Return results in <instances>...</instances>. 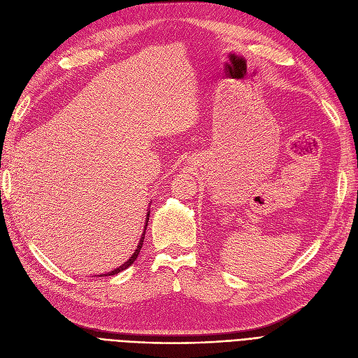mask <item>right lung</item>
Segmentation results:
<instances>
[{
    "instance_id": "right-lung-1",
    "label": "right lung",
    "mask_w": 358,
    "mask_h": 358,
    "mask_svg": "<svg viewBox=\"0 0 358 358\" xmlns=\"http://www.w3.org/2000/svg\"><path fill=\"white\" fill-rule=\"evenodd\" d=\"M148 222H149V213H148V217H146V225H145V232H146V227H148ZM145 232L142 234V238H141V243H138V245H137V248H136V252L133 253V256L124 263V265H121L120 268H117V269H114L113 272H108L105 276H108V275H115V273H118V272H121V271H124V269H127L129 266H131L133 265V262L137 259V256H138V253H141V250H142V245H143V240H145ZM101 276V275H99Z\"/></svg>"
}]
</instances>
